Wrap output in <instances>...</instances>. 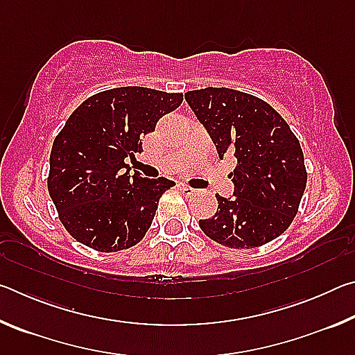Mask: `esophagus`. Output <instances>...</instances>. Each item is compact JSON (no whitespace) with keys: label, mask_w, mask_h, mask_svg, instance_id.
<instances>
[{"label":"esophagus","mask_w":355,"mask_h":355,"mask_svg":"<svg viewBox=\"0 0 355 355\" xmlns=\"http://www.w3.org/2000/svg\"><path fill=\"white\" fill-rule=\"evenodd\" d=\"M178 186H180V189H182V192H183L184 196H192V194H194V192H196L194 188H191V186L184 184V183H180Z\"/></svg>","instance_id":"1"}]
</instances>
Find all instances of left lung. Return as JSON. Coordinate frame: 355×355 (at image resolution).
<instances>
[{
    "mask_svg": "<svg viewBox=\"0 0 355 355\" xmlns=\"http://www.w3.org/2000/svg\"><path fill=\"white\" fill-rule=\"evenodd\" d=\"M184 100L207 130L219 158L233 155V197L216 196L218 211L199 225L232 249H252L284 233L307 184L297 137L266 101L228 87H205Z\"/></svg>",
    "mask_w": 355,
    "mask_h": 355,
    "instance_id": "1",
    "label": "left lung"
}]
</instances>
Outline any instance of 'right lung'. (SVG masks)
<instances>
[{
  "label": "right lung",
  "mask_w": 355,
  "mask_h": 355,
  "mask_svg": "<svg viewBox=\"0 0 355 355\" xmlns=\"http://www.w3.org/2000/svg\"><path fill=\"white\" fill-rule=\"evenodd\" d=\"M182 101V94L116 87L89 97L67 119L51 147L48 192L78 243L117 252L146 236L159 197L175 183L130 175L125 159L142 152V136Z\"/></svg>",
  "instance_id": "add662e5"
}]
</instances>
